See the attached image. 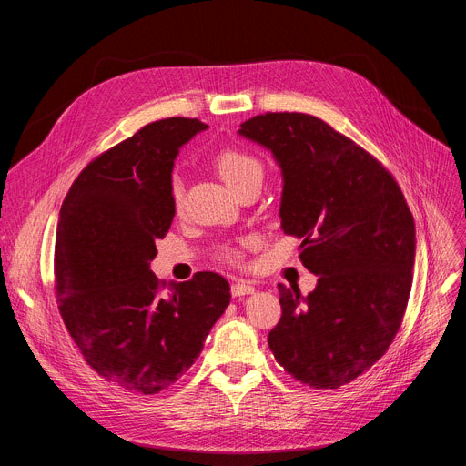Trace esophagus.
<instances>
[{"instance_id": "esophagus-1", "label": "esophagus", "mask_w": 466, "mask_h": 466, "mask_svg": "<svg viewBox=\"0 0 466 466\" xmlns=\"http://www.w3.org/2000/svg\"><path fill=\"white\" fill-rule=\"evenodd\" d=\"M255 287L248 281H236L232 283V297H246V295H253Z\"/></svg>"}]
</instances>
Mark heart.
<instances>
[{
	"label": "heart",
	"instance_id": "1",
	"mask_svg": "<svg viewBox=\"0 0 466 466\" xmlns=\"http://www.w3.org/2000/svg\"><path fill=\"white\" fill-rule=\"evenodd\" d=\"M215 166L218 169L220 177H223L234 190L246 181H249L253 177H262V174H264L262 162L255 155H251L248 151H241V149H223L215 157ZM169 196H171V202H174V206H181L183 181L179 176L171 177ZM220 257L228 262H239L243 258V251H241V248L227 246L220 249Z\"/></svg>",
	"mask_w": 466,
	"mask_h": 466
}]
</instances>
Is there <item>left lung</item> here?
Returning a JSON list of instances; mask_svg holds the SVG:
<instances>
[{
	"label": "left lung",
	"instance_id": "1",
	"mask_svg": "<svg viewBox=\"0 0 466 466\" xmlns=\"http://www.w3.org/2000/svg\"><path fill=\"white\" fill-rule=\"evenodd\" d=\"M239 136L272 151L283 176L281 228L302 239L317 278L308 297L279 289L281 319L268 334L295 380L338 389L395 339L411 290L415 225L393 176L362 147L306 113H264Z\"/></svg>",
	"mask_w": 466,
	"mask_h": 466
}]
</instances>
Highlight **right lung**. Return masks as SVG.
Masks as SVG:
<instances>
[{
  "mask_svg": "<svg viewBox=\"0 0 466 466\" xmlns=\"http://www.w3.org/2000/svg\"><path fill=\"white\" fill-rule=\"evenodd\" d=\"M206 128L185 116L143 127L94 158L60 209L55 289L64 325L97 374L134 393L176 383L230 304V285L215 272L174 283L167 295L151 272L155 241L176 215L174 160Z\"/></svg>",
  "mask_w": 466,
  "mask_h": 466,
  "instance_id": "right-lung-1",
  "label": "right lung"
}]
</instances>
